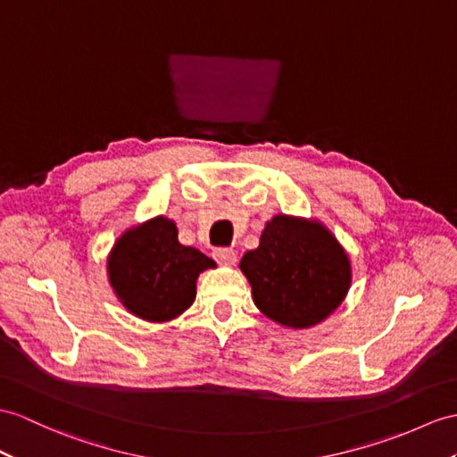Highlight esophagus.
Returning a JSON list of instances; mask_svg holds the SVG:
<instances>
[{"label":"esophagus","mask_w":457,"mask_h":457,"mask_svg":"<svg viewBox=\"0 0 457 457\" xmlns=\"http://www.w3.org/2000/svg\"><path fill=\"white\" fill-rule=\"evenodd\" d=\"M213 255L220 265H235L237 260H238V253L235 250H230V248H217L213 252Z\"/></svg>","instance_id":"esophagus-1"}]
</instances>
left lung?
<instances>
[{
    "mask_svg": "<svg viewBox=\"0 0 457 457\" xmlns=\"http://www.w3.org/2000/svg\"><path fill=\"white\" fill-rule=\"evenodd\" d=\"M240 271L260 312L288 329L321 324L353 283L349 253L324 222L285 213L265 222L260 246L244 253Z\"/></svg>",
    "mask_w": 457,
    "mask_h": 457,
    "instance_id": "8db88e82",
    "label": "left lung"
}]
</instances>
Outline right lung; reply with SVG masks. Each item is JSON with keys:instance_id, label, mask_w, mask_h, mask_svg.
Wrapping results in <instances>:
<instances>
[{"instance_id": "right-lung-1", "label": "right lung", "mask_w": 457, "mask_h": 457, "mask_svg": "<svg viewBox=\"0 0 457 457\" xmlns=\"http://www.w3.org/2000/svg\"><path fill=\"white\" fill-rule=\"evenodd\" d=\"M217 263L178 240L176 222L157 215L126 228L106 258V275L120 304L151 324L184 314L195 300L199 273Z\"/></svg>"}]
</instances>
